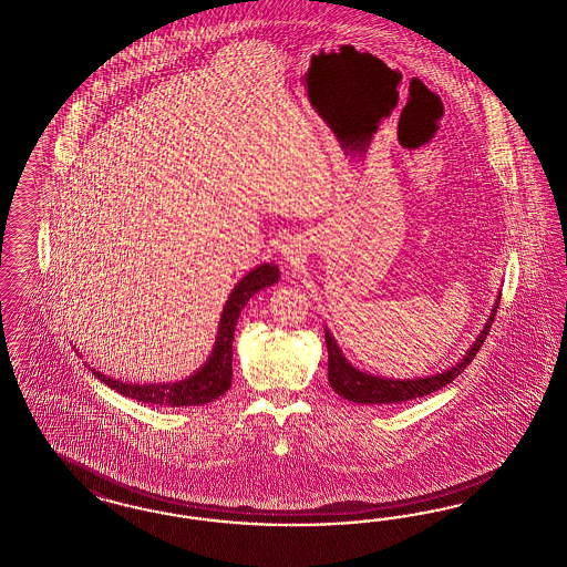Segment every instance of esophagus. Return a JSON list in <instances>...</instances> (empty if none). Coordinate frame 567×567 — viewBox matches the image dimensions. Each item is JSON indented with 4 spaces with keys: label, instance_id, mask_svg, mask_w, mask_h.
<instances>
[{
    "label": "esophagus",
    "instance_id": "34e87169",
    "mask_svg": "<svg viewBox=\"0 0 567 567\" xmlns=\"http://www.w3.org/2000/svg\"><path fill=\"white\" fill-rule=\"evenodd\" d=\"M285 257H287V259H293V250H285Z\"/></svg>",
    "mask_w": 567,
    "mask_h": 567
}]
</instances>
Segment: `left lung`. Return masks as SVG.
<instances>
[{
    "mask_svg": "<svg viewBox=\"0 0 567 567\" xmlns=\"http://www.w3.org/2000/svg\"><path fill=\"white\" fill-rule=\"evenodd\" d=\"M498 303L499 297L496 299V306L487 318L483 331L478 333L475 343L462 357L460 363L453 364L443 373L429 375V378H415V380H390V378H378V375L359 371L357 367L348 363V359L341 354L338 341L333 340L329 329H324V341H327V350H329V384L343 399H348L352 403H361V405H390V403H403V401L426 396L434 390L453 382L475 359L476 352L481 350V343L489 336Z\"/></svg>",
    "mask_w": 567,
    "mask_h": 567,
    "instance_id": "1",
    "label": "left lung"
}]
</instances>
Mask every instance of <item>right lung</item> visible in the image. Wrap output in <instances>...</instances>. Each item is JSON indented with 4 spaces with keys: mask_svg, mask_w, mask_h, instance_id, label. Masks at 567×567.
<instances>
[{
    "mask_svg": "<svg viewBox=\"0 0 567 567\" xmlns=\"http://www.w3.org/2000/svg\"><path fill=\"white\" fill-rule=\"evenodd\" d=\"M280 272L278 266L274 264H261L255 270H250L227 297L221 320H219V331L217 340L213 346V352L208 361L189 378L175 384H126L114 378H107L99 371L91 369L92 373L103 382V384L114 388L122 396L136 399L141 403H152V405H166V408H192V405H206L221 394H226L227 388L231 385V341H234V331L236 322L247 306L252 295L266 287H272L278 282Z\"/></svg>",
    "mask_w": 567,
    "mask_h": 567,
    "instance_id": "add662e5",
    "label": "right lung"
}]
</instances>
